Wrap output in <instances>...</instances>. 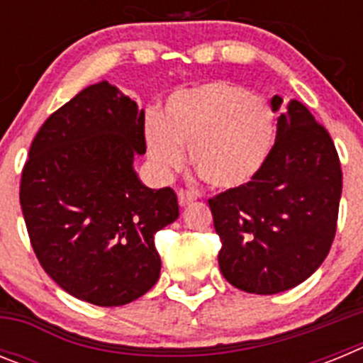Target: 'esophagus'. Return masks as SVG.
<instances>
[{"label": "esophagus", "mask_w": 363, "mask_h": 363, "mask_svg": "<svg viewBox=\"0 0 363 363\" xmlns=\"http://www.w3.org/2000/svg\"><path fill=\"white\" fill-rule=\"evenodd\" d=\"M196 200V194L191 191H178V201L182 207H185V205L192 203V201Z\"/></svg>", "instance_id": "1"}]
</instances>
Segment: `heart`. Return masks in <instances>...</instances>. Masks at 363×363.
Wrapping results in <instances>:
<instances>
[{
	"label": "heart",
	"instance_id": "obj_1",
	"mask_svg": "<svg viewBox=\"0 0 363 363\" xmlns=\"http://www.w3.org/2000/svg\"><path fill=\"white\" fill-rule=\"evenodd\" d=\"M277 136L274 114L267 99L242 85L211 82L178 91L167 99L163 116L149 114L145 142L160 176L191 165L214 189L249 184L269 160Z\"/></svg>",
	"mask_w": 363,
	"mask_h": 363
}]
</instances>
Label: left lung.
Segmentation results:
<instances>
[{"label": "left lung", "instance_id": "8db88e82", "mask_svg": "<svg viewBox=\"0 0 363 363\" xmlns=\"http://www.w3.org/2000/svg\"><path fill=\"white\" fill-rule=\"evenodd\" d=\"M284 99H271L280 111ZM277 142L262 171L211 198L221 240L220 271L245 293L277 294L322 265L336 234L342 169L323 125L291 99L278 116Z\"/></svg>", "mask_w": 363, "mask_h": 363}]
</instances>
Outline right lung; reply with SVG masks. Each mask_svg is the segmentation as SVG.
I'll list each match as a JSON object with an SVG mask.
<instances>
[{"label": "right lung", "instance_id": "right-lung-1", "mask_svg": "<svg viewBox=\"0 0 363 363\" xmlns=\"http://www.w3.org/2000/svg\"><path fill=\"white\" fill-rule=\"evenodd\" d=\"M145 112L108 82L83 89L32 140L19 203L32 249L63 291L99 307L143 296L158 281L154 234L179 216L171 187L134 171Z\"/></svg>", "mask_w": 363, "mask_h": 363}]
</instances>
